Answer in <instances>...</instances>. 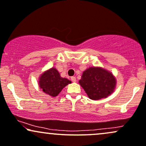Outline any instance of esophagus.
Returning <instances> with one entry per match:
<instances>
[{
  "instance_id": "esophagus-1",
  "label": "esophagus",
  "mask_w": 146,
  "mask_h": 146,
  "mask_svg": "<svg viewBox=\"0 0 146 146\" xmlns=\"http://www.w3.org/2000/svg\"><path fill=\"white\" fill-rule=\"evenodd\" d=\"M71 80L74 82H75L76 81V78L75 76H72L71 77Z\"/></svg>"
}]
</instances>
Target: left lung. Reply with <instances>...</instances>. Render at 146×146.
<instances>
[{"instance_id": "obj_1", "label": "left lung", "mask_w": 146, "mask_h": 146, "mask_svg": "<svg viewBox=\"0 0 146 146\" xmlns=\"http://www.w3.org/2000/svg\"><path fill=\"white\" fill-rule=\"evenodd\" d=\"M88 97L93 100L107 98L114 91L116 79L112 74L102 68H89L79 80Z\"/></svg>"}]
</instances>
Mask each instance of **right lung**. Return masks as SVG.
<instances>
[{
    "label": "right lung",
    "mask_w": 146,
    "mask_h": 146,
    "mask_svg": "<svg viewBox=\"0 0 146 146\" xmlns=\"http://www.w3.org/2000/svg\"><path fill=\"white\" fill-rule=\"evenodd\" d=\"M69 83L71 81L61 77L58 71L54 68L43 73L39 80V86L43 92L52 97L57 96Z\"/></svg>",
    "instance_id": "obj_1"
}]
</instances>
